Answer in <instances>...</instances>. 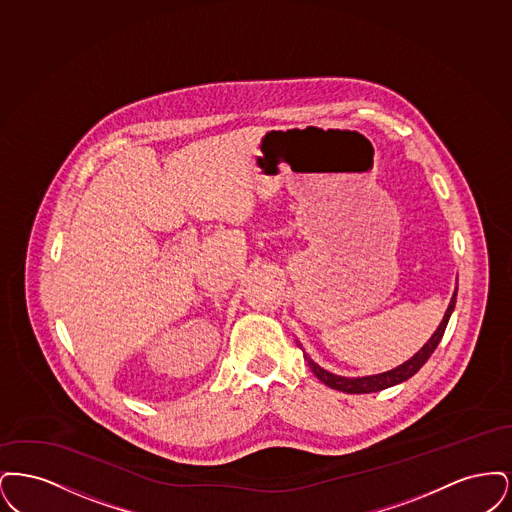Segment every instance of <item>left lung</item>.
I'll use <instances>...</instances> for the list:
<instances>
[{"mask_svg":"<svg viewBox=\"0 0 512 512\" xmlns=\"http://www.w3.org/2000/svg\"><path fill=\"white\" fill-rule=\"evenodd\" d=\"M455 303H457V288H455L453 297L449 301V307H447V311L443 315V320L439 322L438 330L432 334V338L426 341L420 347V351H416L409 361H405L403 365L391 368L388 372L370 374V376H359V378H345V376H338V374H332V372L324 370L309 355H305V359H307V363L311 366V370H313V374L317 376L318 380L324 382L332 390L345 391V393H372V391L386 390V388H391L395 384H401V382L409 380L430 359V355L436 351L439 341L443 338V332H445L447 322H449L451 313L455 309Z\"/></svg>","mask_w":512,"mask_h":512,"instance_id":"left-lung-1","label":"left lung"}]
</instances>
